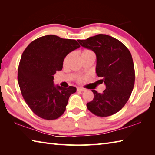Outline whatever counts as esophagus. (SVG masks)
Segmentation results:
<instances>
[{"mask_svg": "<svg viewBox=\"0 0 155 155\" xmlns=\"http://www.w3.org/2000/svg\"><path fill=\"white\" fill-rule=\"evenodd\" d=\"M77 91H82V92H83V91H86V89H85V88H77Z\"/></svg>", "mask_w": 155, "mask_h": 155, "instance_id": "obj_1", "label": "esophagus"}]
</instances>
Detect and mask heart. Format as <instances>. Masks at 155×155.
<instances>
[{"label":"heart","mask_w":155,"mask_h":155,"mask_svg":"<svg viewBox=\"0 0 155 155\" xmlns=\"http://www.w3.org/2000/svg\"><path fill=\"white\" fill-rule=\"evenodd\" d=\"M91 56H94V52L92 51L91 50H89V49H84V50L83 52H82V53H81V58L83 57H85V56H91ZM68 57H69V55H67V57L64 58V61H63L64 64L67 63V62L68 59ZM81 80H82L81 78H79V79H78V81H81Z\"/></svg>","instance_id":"heart-1"}]
</instances>
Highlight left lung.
<instances>
[{
	"label": "left lung",
	"instance_id": "obj_1",
	"mask_svg": "<svg viewBox=\"0 0 155 155\" xmlns=\"http://www.w3.org/2000/svg\"><path fill=\"white\" fill-rule=\"evenodd\" d=\"M78 42L96 54L97 74L106 85L102 93L92 90L94 98L87 104V108L101 117L117 113L127 103L134 84L135 74L130 51L120 41L107 35L99 34Z\"/></svg>",
	"mask_w": 155,
	"mask_h": 155
}]
</instances>
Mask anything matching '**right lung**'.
I'll return each mask as SVG.
<instances>
[{"instance_id":"obj_1","label":"right lung","mask_w":155,"mask_h":155,"mask_svg":"<svg viewBox=\"0 0 155 155\" xmlns=\"http://www.w3.org/2000/svg\"><path fill=\"white\" fill-rule=\"evenodd\" d=\"M80 47L77 41L50 35L33 41L23 52L18 85L26 103L39 117L54 120L64 113L77 88L55 86L53 75L62 70L66 56Z\"/></svg>"}]
</instances>
